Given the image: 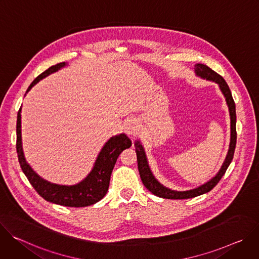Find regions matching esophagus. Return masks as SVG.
<instances>
[{
  "label": "esophagus",
  "instance_id": "1",
  "mask_svg": "<svg viewBox=\"0 0 259 259\" xmlns=\"http://www.w3.org/2000/svg\"><path fill=\"white\" fill-rule=\"evenodd\" d=\"M125 129H126V132H127L128 135H130L132 137L136 136L138 134V132H139V124H138L137 120H135V119L129 120L127 122V124H126V128Z\"/></svg>",
  "mask_w": 259,
  "mask_h": 259
}]
</instances>
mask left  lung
I'll use <instances>...</instances> for the list:
<instances>
[{"instance_id":"1","label":"left lung","mask_w":259,"mask_h":259,"mask_svg":"<svg viewBox=\"0 0 259 259\" xmlns=\"http://www.w3.org/2000/svg\"><path fill=\"white\" fill-rule=\"evenodd\" d=\"M195 72L198 77H201L202 79H206L208 81L215 82L218 84L221 92H223L224 96L226 97L227 104L229 106L230 110V117H231V142H230V149L227 155V158L221 166L220 170L218 173L211 178L209 181L206 183L202 184V186L190 190V191H183V192H178V191H173L170 190L166 187H164L163 184H161L153 175L151 168L149 166V163H147V159L145 156V152L142 144L140 143L139 140H136L134 142L135 145V152L137 156V164H138V171L139 175L141 178L142 183L144 184V187L149 190L151 193L156 195L157 197L164 198V199H173V200H182V199H190V198H195L198 196H201L203 194H206L210 192L216 184L219 182L229 168L235 154V149H236V143H237V131H236V105L235 101L232 96V92L230 90V87L228 86L227 82L225 79L218 75L217 72H215L213 69H211L209 66L202 64V63H197L195 65Z\"/></svg>"}]
</instances>
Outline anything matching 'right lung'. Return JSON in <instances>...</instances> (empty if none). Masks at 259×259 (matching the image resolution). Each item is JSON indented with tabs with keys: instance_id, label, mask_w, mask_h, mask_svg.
Here are the masks:
<instances>
[{
	"instance_id": "add662e5",
	"label": "right lung",
	"mask_w": 259,
	"mask_h": 259,
	"mask_svg": "<svg viewBox=\"0 0 259 259\" xmlns=\"http://www.w3.org/2000/svg\"><path fill=\"white\" fill-rule=\"evenodd\" d=\"M66 65L60 62L52 65L36 77L26 90V93L36 84ZM132 145L130 138L124 133L110 137L101 149L90 173L73 186H62L45 180L36 174L25 161L21 142V107L17 114L16 151L20 167L32 188L48 202L66 207H86L100 201L107 193L110 175L119 155Z\"/></svg>"
}]
</instances>
